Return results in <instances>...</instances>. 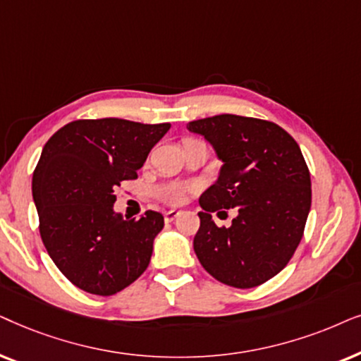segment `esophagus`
Listing matches in <instances>:
<instances>
[{"label": "esophagus", "instance_id": "obj_1", "mask_svg": "<svg viewBox=\"0 0 361 361\" xmlns=\"http://www.w3.org/2000/svg\"><path fill=\"white\" fill-rule=\"evenodd\" d=\"M178 216H180V211H175V209L166 211V213H165V221H166V223H171V221H175Z\"/></svg>", "mask_w": 361, "mask_h": 361}]
</instances>
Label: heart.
<instances>
[{
  "label": "heart",
  "mask_w": 361,
  "mask_h": 361,
  "mask_svg": "<svg viewBox=\"0 0 361 361\" xmlns=\"http://www.w3.org/2000/svg\"><path fill=\"white\" fill-rule=\"evenodd\" d=\"M196 185L193 183H183V181H168L155 188V196L161 203L178 206L181 204L190 191H195Z\"/></svg>",
  "instance_id": "obj_1"
}]
</instances>
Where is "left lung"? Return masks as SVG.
<instances>
[{"label":"left lung","instance_id":"8db88e82","mask_svg":"<svg viewBox=\"0 0 361 361\" xmlns=\"http://www.w3.org/2000/svg\"><path fill=\"white\" fill-rule=\"evenodd\" d=\"M188 128L214 147L223 168L201 195V219L193 247L216 281L251 289L277 276L299 246L312 204L310 171L299 145L269 120L214 115ZM234 207L229 228L210 213Z\"/></svg>","mask_w":361,"mask_h":361}]
</instances>
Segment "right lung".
I'll use <instances>...</instances> for the list:
<instances>
[{
	"label": "right lung",
	"instance_id": "right-lung-1",
	"mask_svg": "<svg viewBox=\"0 0 361 361\" xmlns=\"http://www.w3.org/2000/svg\"><path fill=\"white\" fill-rule=\"evenodd\" d=\"M170 123L82 118L64 125L42 148L32 173L39 233L67 281L95 295H114L145 272L163 216H115L114 191L135 180Z\"/></svg>",
	"mask_w": 361,
	"mask_h": 361
}]
</instances>
